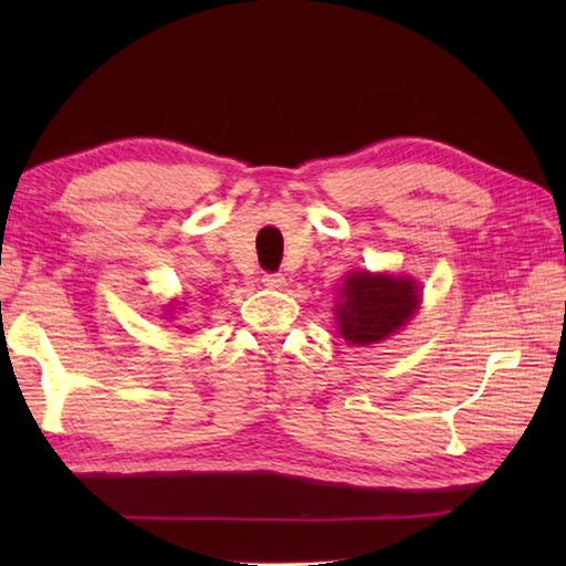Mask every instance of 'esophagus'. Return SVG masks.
Wrapping results in <instances>:
<instances>
[{
    "instance_id": "34e87169",
    "label": "esophagus",
    "mask_w": 566,
    "mask_h": 566,
    "mask_svg": "<svg viewBox=\"0 0 566 566\" xmlns=\"http://www.w3.org/2000/svg\"><path fill=\"white\" fill-rule=\"evenodd\" d=\"M262 284L268 286V290H282V286L286 284V280H284L282 272H264L262 274Z\"/></svg>"
}]
</instances>
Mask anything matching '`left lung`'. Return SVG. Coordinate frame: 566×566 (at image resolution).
Here are the masks:
<instances>
[{"instance_id":"8db88e82","label":"left lung","mask_w":566,"mask_h":566,"mask_svg":"<svg viewBox=\"0 0 566 566\" xmlns=\"http://www.w3.org/2000/svg\"><path fill=\"white\" fill-rule=\"evenodd\" d=\"M338 326L350 345H369L403 328L418 308V286L406 276L347 274L340 296Z\"/></svg>"}]
</instances>
